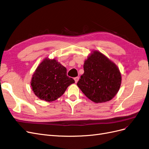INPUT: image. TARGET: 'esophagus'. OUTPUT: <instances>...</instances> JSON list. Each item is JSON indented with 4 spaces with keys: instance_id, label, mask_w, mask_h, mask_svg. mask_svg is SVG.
<instances>
[{
    "instance_id": "1",
    "label": "esophagus",
    "mask_w": 149,
    "mask_h": 149,
    "mask_svg": "<svg viewBox=\"0 0 149 149\" xmlns=\"http://www.w3.org/2000/svg\"><path fill=\"white\" fill-rule=\"evenodd\" d=\"M74 81H75V83H77V82H78V80H79V77H78V76L75 77V78H74Z\"/></svg>"
}]
</instances>
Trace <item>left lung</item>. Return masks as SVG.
<instances>
[{"label": "left lung", "instance_id": "left-lung-1", "mask_svg": "<svg viewBox=\"0 0 149 149\" xmlns=\"http://www.w3.org/2000/svg\"><path fill=\"white\" fill-rule=\"evenodd\" d=\"M84 73L77 85L95 103L111 100L118 92L121 76L118 66L98 51H93L84 63Z\"/></svg>", "mask_w": 149, "mask_h": 149}]
</instances>
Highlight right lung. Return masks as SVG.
Returning <instances> with one entry per match:
<instances>
[{
    "instance_id": "right-lung-1",
    "label": "right lung",
    "mask_w": 149,
    "mask_h": 149,
    "mask_svg": "<svg viewBox=\"0 0 149 149\" xmlns=\"http://www.w3.org/2000/svg\"><path fill=\"white\" fill-rule=\"evenodd\" d=\"M74 80L66 75V69L55 59L46 58L36 70L31 82L39 99L52 102L62 95Z\"/></svg>"
}]
</instances>
